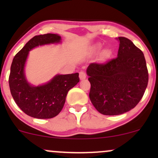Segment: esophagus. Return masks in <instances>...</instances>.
I'll use <instances>...</instances> for the list:
<instances>
[{
	"label": "esophagus",
	"mask_w": 158,
	"mask_h": 158,
	"mask_svg": "<svg viewBox=\"0 0 158 158\" xmlns=\"http://www.w3.org/2000/svg\"><path fill=\"white\" fill-rule=\"evenodd\" d=\"M86 77H87L86 73H85L84 71H80V72H79V78H80L81 80L86 79Z\"/></svg>",
	"instance_id": "obj_1"
}]
</instances>
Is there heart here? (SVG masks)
I'll return each mask as SVG.
<instances>
[{
  "mask_svg": "<svg viewBox=\"0 0 158 158\" xmlns=\"http://www.w3.org/2000/svg\"><path fill=\"white\" fill-rule=\"evenodd\" d=\"M97 49H100V47H97ZM106 54V52H105V55Z\"/></svg>",
  "mask_w": 158,
  "mask_h": 158,
  "instance_id": "1",
  "label": "heart"
}]
</instances>
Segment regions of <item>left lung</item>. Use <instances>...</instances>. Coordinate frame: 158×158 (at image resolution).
I'll use <instances>...</instances> for the list:
<instances>
[{
	"instance_id": "1",
	"label": "left lung",
	"mask_w": 158,
	"mask_h": 158,
	"mask_svg": "<svg viewBox=\"0 0 158 158\" xmlns=\"http://www.w3.org/2000/svg\"><path fill=\"white\" fill-rule=\"evenodd\" d=\"M118 39L117 58L102 64L91 63L87 69L90 99L104 115H119L135 108L142 99L148 81L143 52L131 40Z\"/></svg>"
}]
</instances>
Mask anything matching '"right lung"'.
I'll list each match as a JSON object with an SVG mask.
<instances>
[{
  "mask_svg": "<svg viewBox=\"0 0 158 158\" xmlns=\"http://www.w3.org/2000/svg\"><path fill=\"white\" fill-rule=\"evenodd\" d=\"M61 37L48 33L34 36L14 57L9 77L10 92L18 106L27 115L38 119H50L60 113L68 92L79 81V73L56 75L40 86L27 81L24 64L29 51L39 45L59 43Z\"/></svg>",
  "mask_w": 158,
  "mask_h": 158,
  "instance_id": "add662e5",
  "label": "right lung"
}]
</instances>
